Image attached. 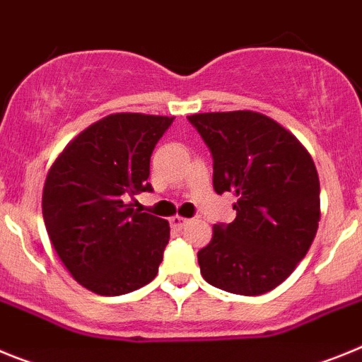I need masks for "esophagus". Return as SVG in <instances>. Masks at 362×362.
Masks as SVG:
<instances>
[{"mask_svg": "<svg viewBox=\"0 0 362 362\" xmlns=\"http://www.w3.org/2000/svg\"><path fill=\"white\" fill-rule=\"evenodd\" d=\"M170 225H172V228H174V230H183L185 226L188 225V219H187V217H183V216H174L170 219Z\"/></svg>", "mask_w": 362, "mask_h": 362, "instance_id": "esophagus-1", "label": "esophagus"}]
</instances>
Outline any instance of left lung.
<instances>
[{"label":"left lung","mask_w":362,"mask_h":362,"mask_svg":"<svg viewBox=\"0 0 362 362\" xmlns=\"http://www.w3.org/2000/svg\"><path fill=\"white\" fill-rule=\"evenodd\" d=\"M214 156V190L233 192L235 219L197 252L206 283L238 296L279 286L310 250L321 219L313 159L290 130L254 110L188 116Z\"/></svg>","instance_id":"8db88e82"}]
</instances>
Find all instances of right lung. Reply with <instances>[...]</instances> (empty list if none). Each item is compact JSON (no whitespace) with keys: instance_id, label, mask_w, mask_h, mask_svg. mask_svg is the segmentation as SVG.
Wrapping results in <instances>:
<instances>
[{"instance_id":"obj_1","label":"right lung","mask_w":362,"mask_h":362,"mask_svg":"<svg viewBox=\"0 0 362 362\" xmlns=\"http://www.w3.org/2000/svg\"><path fill=\"white\" fill-rule=\"evenodd\" d=\"M174 117L117 112L63 148L43 187V219L70 276L98 296H123L158 276L170 225L129 197L152 190L150 156Z\"/></svg>"}]
</instances>
